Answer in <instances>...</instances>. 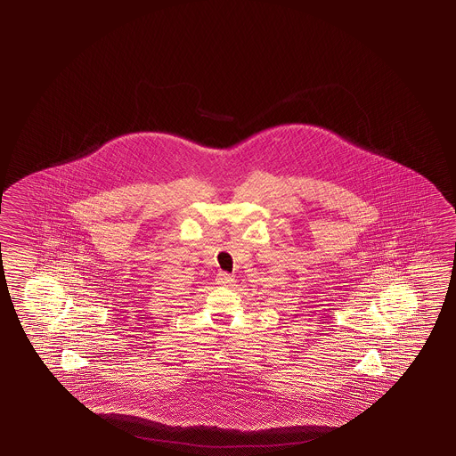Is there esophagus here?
I'll return each mask as SVG.
<instances>
[{
    "label": "esophagus",
    "instance_id": "34e87169",
    "mask_svg": "<svg viewBox=\"0 0 456 456\" xmlns=\"http://www.w3.org/2000/svg\"><path fill=\"white\" fill-rule=\"evenodd\" d=\"M216 280L220 286H232V281H234L232 274L224 273V272H220V273L216 274Z\"/></svg>",
    "mask_w": 456,
    "mask_h": 456
}]
</instances>
